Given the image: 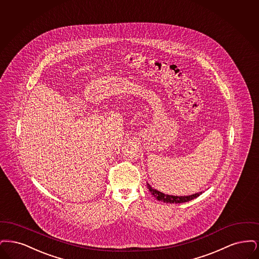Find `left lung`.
<instances>
[{
    "label": "left lung",
    "mask_w": 259,
    "mask_h": 259,
    "mask_svg": "<svg viewBox=\"0 0 259 259\" xmlns=\"http://www.w3.org/2000/svg\"><path fill=\"white\" fill-rule=\"evenodd\" d=\"M148 187V190L152 193V195H154V197H156L159 201H162L164 203H185L189 202L192 199L196 198L197 196H199L202 191L200 192H197V193H193L191 195H187V196H175V195H169V194H165V193H162L160 191H157L155 189H153L149 184L147 185Z\"/></svg>",
    "instance_id": "8db88e82"
}]
</instances>
